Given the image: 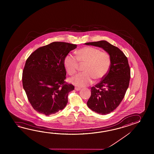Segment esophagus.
Returning <instances> with one entry per match:
<instances>
[{
  "instance_id": "34e87169",
  "label": "esophagus",
  "mask_w": 154,
  "mask_h": 154,
  "mask_svg": "<svg viewBox=\"0 0 154 154\" xmlns=\"http://www.w3.org/2000/svg\"><path fill=\"white\" fill-rule=\"evenodd\" d=\"M75 90L76 91H79V90H81V88H78V87H75Z\"/></svg>"
}]
</instances>
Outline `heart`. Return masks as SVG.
Wrapping results in <instances>:
<instances>
[{"mask_svg": "<svg viewBox=\"0 0 154 154\" xmlns=\"http://www.w3.org/2000/svg\"><path fill=\"white\" fill-rule=\"evenodd\" d=\"M76 57L69 54L66 56L64 64L68 73L73 75L78 70L79 62L86 63L84 72L70 79L72 84L85 87L91 84L95 79L101 80L107 74L111 66V58L108 53L101 52L92 47H85L76 51Z\"/></svg>", "mask_w": 154, "mask_h": 154, "instance_id": "heart-1", "label": "heart"}]
</instances>
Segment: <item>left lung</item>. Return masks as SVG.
Returning a JSON list of instances; mask_svg holds the SVG:
<instances>
[{"label":"left lung","instance_id":"1","mask_svg":"<svg viewBox=\"0 0 154 154\" xmlns=\"http://www.w3.org/2000/svg\"><path fill=\"white\" fill-rule=\"evenodd\" d=\"M85 44L101 47L111 58L109 72L101 82L91 88V95L87 102L92 111L100 115H107L119 105L128 89L131 78L128 59L121 50L106 41Z\"/></svg>","mask_w":154,"mask_h":154}]
</instances>
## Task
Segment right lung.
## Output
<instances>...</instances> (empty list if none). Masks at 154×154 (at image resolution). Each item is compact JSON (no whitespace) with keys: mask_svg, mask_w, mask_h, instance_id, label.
Instances as JSON below:
<instances>
[{"mask_svg":"<svg viewBox=\"0 0 154 154\" xmlns=\"http://www.w3.org/2000/svg\"><path fill=\"white\" fill-rule=\"evenodd\" d=\"M76 45L54 42L36 49L26 61L23 85L33 109L49 116L62 110L68 103L69 92L74 89L66 78L64 58Z\"/></svg>","mask_w":154,"mask_h":154,"instance_id":"right-lung-1","label":"right lung"}]
</instances>
